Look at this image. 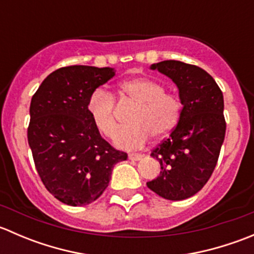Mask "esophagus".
<instances>
[{"instance_id":"obj_1","label":"esophagus","mask_w":254,"mask_h":254,"mask_svg":"<svg viewBox=\"0 0 254 254\" xmlns=\"http://www.w3.org/2000/svg\"><path fill=\"white\" fill-rule=\"evenodd\" d=\"M141 158H142V155H140V153H129V160L140 161Z\"/></svg>"}]
</instances>
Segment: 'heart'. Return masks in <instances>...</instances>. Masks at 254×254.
<instances>
[{
    "label": "heart",
    "mask_w": 254,
    "mask_h": 254,
    "mask_svg": "<svg viewBox=\"0 0 254 254\" xmlns=\"http://www.w3.org/2000/svg\"><path fill=\"white\" fill-rule=\"evenodd\" d=\"M119 94L137 104L129 127H122L114 135V143L124 150H137L151 136L163 137L178 124L182 115L181 98L165 92L160 82L148 77H135L119 84ZM87 112L94 127L103 136L111 137L117 129L115 101L109 92L97 89L87 103Z\"/></svg>",
    "instance_id": "obj_1"
}]
</instances>
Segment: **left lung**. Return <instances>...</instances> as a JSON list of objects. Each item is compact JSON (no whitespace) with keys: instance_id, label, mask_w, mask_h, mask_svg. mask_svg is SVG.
Instances as JSON below:
<instances>
[{"instance_id":"obj_1","label":"left lung","mask_w":254,"mask_h":254,"mask_svg":"<svg viewBox=\"0 0 254 254\" xmlns=\"http://www.w3.org/2000/svg\"><path fill=\"white\" fill-rule=\"evenodd\" d=\"M150 68L175 82L183 109L168 139L151 152L161 172L146 184L162 198L183 200L205 186L217 163L226 132L224 96L215 79L195 65L166 60Z\"/></svg>"}]
</instances>
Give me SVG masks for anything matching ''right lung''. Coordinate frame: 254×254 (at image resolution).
Listing matches in <instances>:
<instances>
[{
	"mask_svg": "<svg viewBox=\"0 0 254 254\" xmlns=\"http://www.w3.org/2000/svg\"><path fill=\"white\" fill-rule=\"evenodd\" d=\"M114 75L112 67H61L42 82L30 102L28 143L35 168L61 203H93L108 187L113 167L127 158L101 136L87 112L91 94Z\"/></svg>",
	"mask_w": 254,
	"mask_h": 254,
	"instance_id": "obj_1",
	"label": "right lung"
}]
</instances>
